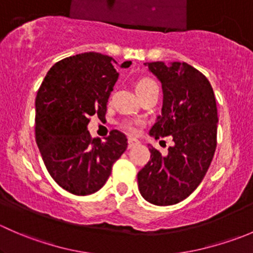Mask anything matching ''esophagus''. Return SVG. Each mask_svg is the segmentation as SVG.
Returning a JSON list of instances; mask_svg holds the SVG:
<instances>
[{
	"mask_svg": "<svg viewBox=\"0 0 253 253\" xmlns=\"http://www.w3.org/2000/svg\"><path fill=\"white\" fill-rule=\"evenodd\" d=\"M137 144H139V141H138V139L132 138V137H129V138H128V148L136 147Z\"/></svg>",
	"mask_w": 253,
	"mask_h": 253,
	"instance_id": "34e87169",
	"label": "esophagus"
}]
</instances>
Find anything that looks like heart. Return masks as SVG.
Listing matches in <instances>:
<instances>
[{
  "label": "heart",
  "mask_w": 253,
  "mask_h": 253,
  "mask_svg": "<svg viewBox=\"0 0 253 253\" xmlns=\"http://www.w3.org/2000/svg\"><path fill=\"white\" fill-rule=\"evenodd\" d=\"M134 88H136L137 94H138V95H141V94L145 93V91L149 90V89L158 88V85H157V83L153 81V79L143 77V78H139L138 81L136 82V84H134ZM139 125H141V122H139L138 120H126V121H124L121 124V128H124L125 131L129 132V133H136L137 128H138Z\"/></svg>",
  "instance_id": "obj_1"
}]
</instances>
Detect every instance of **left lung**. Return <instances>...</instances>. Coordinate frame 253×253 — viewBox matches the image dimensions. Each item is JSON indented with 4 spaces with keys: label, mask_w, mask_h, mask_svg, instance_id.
<instances>
[{
    "label": "left lung",
    "mask_w": 253,
    "mask_h": 253,
    "mask_svg": "<svg viewBox=\"0 0 253 253\" xmlns=\"http://www.w3.org/2000/svg\"><path fill=\"white\" fill-rule=\"evenodd\" d=\"M162 82V116L149 134L171 136L167 155L150 147V159L137 175L139 192L155 206H171L198 187L216 148V110L213 88L207 77L186 62H147Z\"/></svg>",
    "instance_id": "left-lung-1"
}]
</instances>
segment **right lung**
I'll return each instance as SVG.
<instances>
[{"instance_id":"obj_1","label":"right lung","mask_w":253,"mask_h":253,"mask_svg":"<svg viewBox=\"0 0 253 253\" xmlns=\"http://www.w3.org/2000/svg\"><path fill=\"white\" fill-rule=\"evenodd\" d=\"M114 58L99 52L66 57L50 68L35 99V141L51 177L70 193L100 190L112 165L127 148L122 132L112 129L105 142L91 138L90 116H105L119 78ZM131 66L126 61L121 67Z\"/></svg>"}]
</instances>
